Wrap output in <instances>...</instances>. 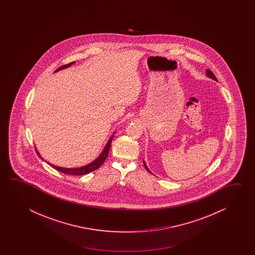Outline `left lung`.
<instances>
[{
  "label": "left lung",
  "mask_w": 255,
  "mask_h": 255,
  "mask_svg": "<svg viewBox=\"0 0 255 255\" xmlns=\"http://www.w3.org/2000/svg\"><path fill=\"white\" fill-rule=\"evenodd\" d=\"M206 74L207 76H209V77H211V78H212V79H214V80H217L216 76H214V74L212 73V71L209 70V69H207L206 70ZM144 163V166H145V168H146V170L150 173V171L148 170V168H147V167L146 166V164H145V162Z\"/></svg>",
  "instance_id": "1"
}]
</instances>
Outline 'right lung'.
<instances>
[{"label":"right lung","mask_w":255,"mask_h":255,"mask_svg":"<svg viewBox=\"0 0 255 255\" xmlns=\"http://www.w3.org/2000/svg\"><path fill=\"white\" fill-rule=\"evenodd\" d=\"M74 63H75V62H72V63H70V64H67V65H62V66H60L59 68H58L56 71L66 68V67L70 66L71 65H73ZM56 71H55V72H56ZM113 137H114V135H112V136L110 137V139H109V142H108L107 146H106V147L104 148V151L102 152V154H101V155H100V156H99V157H98L95 161H93L92 163L88 164L87 166H84V167H81V168H61V167H56V166H54L53 164H50V163H48V164L51 166V167H52V168H54V169L58 170V171L62 172V173L67 174V175L81 176V175H85V174L90 173V172H92L94 170L98 169V168H100V167L103 165V163L105 162V160L107 159L108 155H109V149H110V146H111V143H112V140H113ZM35 151L37 153V155H38L39 157H41L36 148H35ZM41 158L43 159V157H41Z\"/></svg>","instance_id":"right-lung-1"}]
</instances>
